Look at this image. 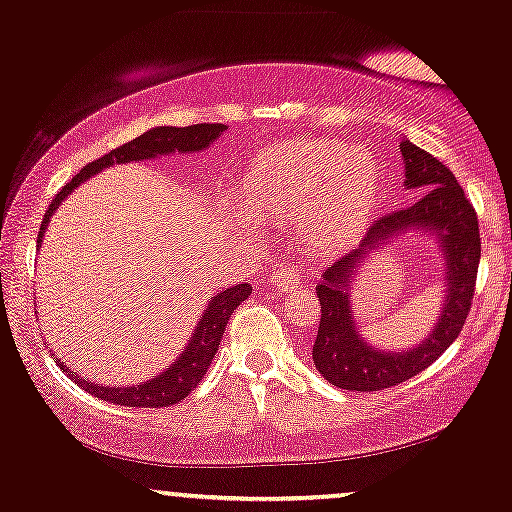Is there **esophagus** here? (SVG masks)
<instances>
[{
    "label": "esophagus",
    "instance_id": "1",
    "mask_svg": "<svg viewBox=\"0 0 512 512\" xmlns=\"http://www.w3.org/2000/svg\"><path fill=\"white\" fill-rule=\"evenodd\" d=\"M303 279H305V264H298V262L281 264L276 272H272V283L276 288H281V291L283 288L298 286Z\"/></svg>",
    "mask_w": 512,
    "mask_h": 512
}]
</instances>
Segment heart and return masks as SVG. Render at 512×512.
<instances>
[{
    "label": "heart",
    "mask_w": 512,
    "mask_h": 512,
    "mask_svg": "<svg viewBox=\"0 0 512 512\" xmlns=\"http://www.w3.org/2000/svg\"><path fill=\"white\" fill-rule=\"evenodd\" d=\"M381 171L362 147L286 140L252 159L236 188L238 207L262 224H291L312 248L348 243L372 217Z\"/></svg>",
    "instance_id": "1"
}]
</instances>
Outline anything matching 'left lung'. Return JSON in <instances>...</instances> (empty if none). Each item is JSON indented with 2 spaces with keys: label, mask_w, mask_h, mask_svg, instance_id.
Listing matches in <instances>:
<instances>
[{
  "label": "left lung",
  "mask_w": 512,
  "mask_h": 512,
  "mask_svg": "<svg viewBox=\"0 0 512 512\" xmlns=\"http://www.w3.org/2000/svg\"><path fill=\"white\" fill-rule=\"evenodd\" d=\"M400 155L405 162V188L417 197L410 205L372 221L360 248L329 264L324 281L317 286L322 319L312 346V360L317 372L343 391L391 389L424 372L460 336L472 307L482 257L477 212L455 181L453 171L434 155L405 138L400 140ZM412 228L429 230L440 238L447 260V303L440 324L427 342L408 354H379L356 334L349 315L347 283L356 264L369 251L396 232Z\"/></svg>",
  "instance_id": "8db88e82"
}]
</instances>
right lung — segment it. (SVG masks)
<instances>
[{"label":"right lung","instance_id":"obj_1","mask_svg":"<svg viewBox=\"0 0 512 512\" xmlns=\"http://www.w3.org/2000/svg\"><path fill=\"white\" fill-rule=\"evenodd\" d=\"M224 131L226 126H221V123H195V126H186V128L159 126L143 133L140 138L131 140V143L116 147V150L109 152V155L95 159V162L85 166V169H80V174L73 176L71 183H66V186L57 193V197L52 200V205L47 207L45 219H42V226H40V240H42V233H45L47 221L52 219L54 209L59 207V202L64 200L73 188H78L85 178L95 176L100 169H107V166L112 164L140 162V159L171 155V152L207 150V147L212 145ZM250 293H252L250 283H238V286L221 291L217 298L207 305L205 315H202L200 324H197L195 334L190 336V343L181 353V357H178L166 372L159 374L157 379L145 381V384L126 386V389H114V386L92 384L90 379L78 377V374L71 372L66 365H61V369L69 374L71 381H76L80 389H85L88 393H92V396L102 400H109V403L114 405H128V408H166V405L181 403L190 391H195V386L200 384V379L207 374V369L212 365L214 355H217L219 350L221 336H224L229 317Z\"/></svg>","mask_w":512,"mask_h":512}]
</instances>
